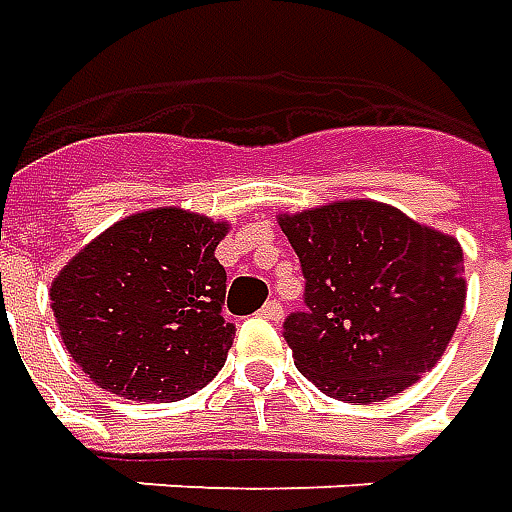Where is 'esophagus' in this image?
<instances>
[{
    "label": "esophagus",
    "mask_w": 512,
    "mask_h": 512,
    "mask_svg": "<svg viewBox=\"0 0 512 512\" xmlns=\"http://www.w3.org/2000/svg\"><path fill=\"white\" fill-rule=\"evenodd\" d=\"M259 315L267 318V321H281V318H284V310H281L279 301H267L262 310H259Z\"/></svg>",
    "instance_id": "1"
}]
</instances>
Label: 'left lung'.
<instances>
[{
	"label": "left lung",
	"mask_w": 512,
	"mask_h": 512,
	"mask_svg": "<svg viewBox=\"0 0 512 512\" xmlns=\"http://www.w3.org/2000/svg\"><path fill=\"white\" fill-rule=\"evenodd\" d=\"M279 225L307 281L284 341L327 397L380 403L442 358L465 310L454 236L372 200L281 214Z\"/></svg>",
	"instance_id": "8db88e82"
}]
</instances>
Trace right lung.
<instances>
[{
  "instance_id": "obj_1",
  "label": "right lung",
  "mask_w": 512,
  "mask_h": 512,
  "mask_svg": "<svg viewBox=\"0 0 512 512\" xmlns=\"http://www.w3.org/2000/svg\"><path fill=\"white\" fill-rule=\"evenodd\" d=\"M228 225L152 208L106 228L50 287L70 358L123 400L174 403L225 366L236 327L222 318Z\"/></svg>"
}]
</instances>
